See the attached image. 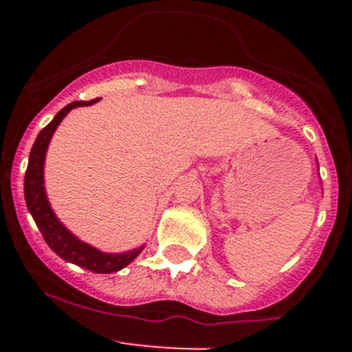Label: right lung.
I'll list each match as a JSON object with an SVG mask.
<instances>
[{
    "mask_svg": "<svg viewBox=\"0 0 352 352\" xmlns=\"http://www.w3.org/2000/svg\"><path fill=\"white\" fill-rule=\"evenodd\" d=\"M95 100L72 102L67 107L61 109L60 113L54 116V120L38 133L35 144L31 148L26 176H24V197H26L28 210H30L31 217L38 226L45 243L58 256L63 257L68 263L77 264L80 268H86L93 273H114L132 263L141 254L142 248L126 252V254H104V252L96 250V248L79 241L76 236L65 229L60 220L56 219V214L52 213L51 206H49L45 188H43V160H45V151H47L52 133L72 109L79 107V105H89Z\"/></svg>",
    "mask_w": 352,
    "mask_h": 352,
    "instance_id": "obj_1",
    "label": "right lung"
}]
</instances>
